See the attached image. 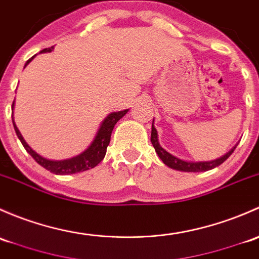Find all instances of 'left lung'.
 <instances>
[{"instance_id": "left-lung-1", "label": "left lung", "mask_w": 259, "mask_h": 259, "mask_svg": "<svg viewBox=\"0 0 259 259\" xmlns=\"http://www.w3.org/2000/svg\"><path fill=\"white\" fill-rule=\"evenodd\" d=\"M151 142L153 145L154 149H156V153L158 154L159 158L162 159L166 166H168L169 168H173L176 170H182V172H204V170H209L214 167H218L220 164H222L226 159L233 153V151L236 149L237 145L234 146L231 151H228L227 153L223 154L222 157L217 159H213V161H206V162H188L185 159H181L178 157L173 156L169 152H167L166 149L162 148V146L158 142V133L157 130L154 128L153 123H152V132H151Z\"/></svg>"}]
</instances>
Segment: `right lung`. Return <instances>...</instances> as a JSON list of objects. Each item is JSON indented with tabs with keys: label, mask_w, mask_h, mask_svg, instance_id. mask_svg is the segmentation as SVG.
Listing matches in <instances>:
<instances>
[{
	"label": "right lung",
	"mask_w": 259,
	"mask_h": 259,
	"mask_svg": "<svg viewBox=\"0 0 259 259\" xmlns=\"http://www.w3.org/2000/svg\"><path fill=\"white\" fill-rule=\"evenodd\" d=\"M53 50V47L51 49H45L42 50L39 53H46V52H51ZM34 58L31 57L30 60L26 62L25 67L31 62L32 60ZM15 107V101L12 103V110ZM128 112V110L124 111H119V112H112V113L108 114L105 119L101 123L100 128H98L97 133L95 136V140L92 141V143L89 146V148L84 149L81 154L76 157H72V158L68 159H61V161H55V159H49L42 157L41 154L37 153L36 151H33L30 146L27 145L25 140H23L22 135H21L20 130L17 128L16 126L15 121H13V116H12V122H13V127H15L16 135L17 137L20 138L21 143L25 147L26 151L31 154L32 158L42 166L44 168H46L50 172L55 173V175H72V173H78V172H83V170H87L90 168H93V167L97 166L106 156V151H107V146L110 145L111 141V135L112 131L114 128V124L124 116V114Z\"/></svg>",
	"instance_id": "right-lung-1"
}]
</instances>
